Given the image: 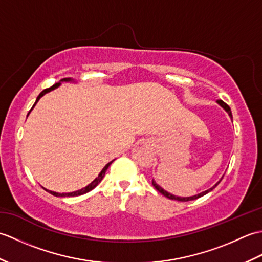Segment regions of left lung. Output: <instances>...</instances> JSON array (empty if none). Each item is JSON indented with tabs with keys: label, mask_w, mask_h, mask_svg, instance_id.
<instances>
[{
	"label": "left lung",
	"mask_w": 262,
	"mask_h": 262,
	"mask_svg": "<svg viewBox=\"0 0 262 262\" xmlns=\"http://www.w3.org/2000/svg\"><path fill=\"white\" fill-rule=\"evenodd\" d=\"M217 103H219L221 107H223L224 109H225V111L227 114H229V116L231 117V119H232V113H231V108L229 107V105H227L224 101H222V100H217ZM222 179H223V177H222ZM221 179V180H222ZM221 180L216 183L215 186H213L211 188H209L208 190H205V191H203V192H200V193H198V194H194V196H191V197H178V196H174V194H172V193H170V192H168V191H165L164 189L162 188V187H160L157 182L154 181V179L152 180V185H153V187L157 189V190L159 191V192H161L163 194V196H165L166 198H169V199H172V200H178V202H189V200H194V199H197V198H199V197H203V196H205L206 193H208L209 191H211L213 190V189L219 185V183L221 182Z\"/></svg>",
	"instance_id": "1"
}]
</instances>
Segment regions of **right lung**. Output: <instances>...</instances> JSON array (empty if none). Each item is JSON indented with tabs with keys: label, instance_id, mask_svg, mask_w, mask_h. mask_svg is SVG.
Wrapping results in <instances>:
<instances>
[{
	"label": "right lung",
	"instance_id": "1",
	"mask_svg": "<svg viewBox=\"0 0 262 262\" xmlns=\"http://www.w3.org/2000/svg\"><path fill=\"white\" fill-rule=\"evenodd\" d=\"M62 82H74V80H72V79H63V80H60L58 83H55V84L53 85V86H51V88H48V89H45V90H43L42 92H40V94H39V96L37 97V100H36V102H35V104L32 105V108L35 107L36 105V103L39 101V99H40L43 94H46L47 92H49V91H52V90H54V89H56V88H58L59 85H60V83ZM31 108V109H32ZM31 111V110H30ZM29 111V113H30ZM29 115V114H28ZM113 163V161H111V162H109V163H107L105 164V166L104 168L101 170V172H100L99 173V176L96 178V179H94L90 185H88L86 187H84V188H82V189H80V190H76V191H73V192H68V193H59V192H55V191H51V190H47L46 189V191H48L49 193H52L53 196H56V197H75V196H81V194H84V193H86V192H89V191H91L92 189H94L96 188L100 182H101V180L103 179V177H104V174H105V171H107V169L109 168V165Z\"/></svg>",
	"mask_w": 262,
	"mask_h": 262
}]
</instances>
